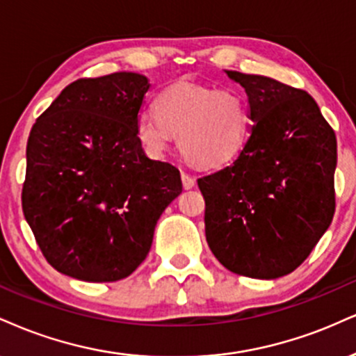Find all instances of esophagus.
<instances>
[{"instance_id":"1","label":"esophagus","mask_w":356,"mask_h":356,"mask_svg":"<svg viewBox=\"0 0 356 356\" xmlns=\"http://www.w3.org/2000/svg\"><path fill=\"white\" fill-rule=\"evenodd\" d=\"M182 186H184V189H192V187L195 186V179L192 177V175H189V174H186V172H182Z\"/></svg>"}]
</instances>
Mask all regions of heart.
<instances>
[{
	"instance_id": "1",
	"label": "heart",
	"mask_w": 356,
	"mask_h": 356,
	"mask_svg": "<svg viewBox=\"0 0 356 356\" xmlns=\"http://www.w3.org/2000/svg\"><path fill=\"white\" fill-rule=\"evenodd\" d=\"M252 129L250 104L234 88L175 83L156 99V113H140L136 134L144 149L162 157L174 136L187 161L199 167H219L241 156Z\"/></svg>"
}]
</instances>
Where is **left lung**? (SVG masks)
<instances>
[{"mask_svg":"<svg viewBox=\"0 0 356 356\" xmlns=\"http://www.w3.org/2000/svg\"><path fill=\"white\" fill-rule=\"evenodd\" d=\"M225 74L245 89L254 126L232 164L197 181L205 237L230 272L273 280L293 272L332 224L337 137L302 89Z\"/></svg>","mask_w":356,"mask_h":356,"instance_id":"obj_1","label":"left lung"}]
</instances>
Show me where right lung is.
<instances>
[{
  "instance_id": "obj_1",
  "label": "right lung",
  "mask_w": 356,
  "mask_h": 356,
  "mask_svg": "<svg viewBox=\"0 0 356 356\" xmlns=\"http://www.w3.org/2000/svg\"><path fill=\"white\" fill-rule=\"evenodd\" d=\"M149 86L137 72L74 81L33 126L24 219L64 275L129 277L151 250L162 212L182 192L177 167L149 159L137 139Z\"/></svg>"
}]
</instances>
